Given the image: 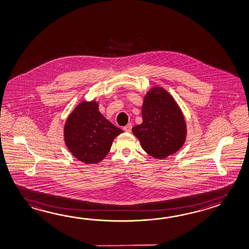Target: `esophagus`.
<instances>
[{
    "instance_id": "esophagus-1",
    "label": "esophagus",
    "mask_w": 249,
    "mask_h": 249,
    "mask_svg": "<svg viewBox=\"0 0 249 249\" xmlns=\"http://www.w3.org/2000/svg\"><path fill=\"white\" fill-rule=\"evenodd\" d=\"M123 129L126 131V132H131V129H132V124L131 123H128L125 127H123Z\"/></svg>"
}]
</instances>
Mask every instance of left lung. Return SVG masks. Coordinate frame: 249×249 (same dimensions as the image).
I'll list each match as a JSON object with an SVG mask.
<instances>
[{"label": "left lung", "instance_id": "obj_1", "mask_svg": "<svg viewBox=\"0 0 249 249\" xmlns=\"http://www.w3.org/2000/svg\"><path fill=\"white\" fill-rule=\"evenodd\" d=\"M148 92L142 107V122L132 128L142 149L156 159L178 152L186 137V125L178 104L165 89Z\"/></svg>", "mask_w": 249, "mask_h": 249}]
</instances>
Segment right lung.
I'll return each mask as SVG.
<instances>
[{"label": "right lung", "mask_w": 249, "mask_h": 249, "mask_svg": "<svg viewBox=\"0 0 249 249\" xmlns=\"http://www.w3.org/2000/svg\"><path fill=\"white\" fill-rule=\"evenodd\" d=\"M122 132L103 116L97 103L82 102L66 121L65 142L79 160L93 164L107 157L113 139Z\"/></svg>", "instance_id": "right-lung-1"}]
</instances>
